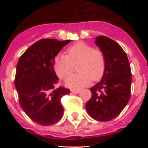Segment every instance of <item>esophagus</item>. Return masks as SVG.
<instances>
[{
    "mask_svg": "<svg viewBox=\"0 0 148 148\" xmlns=\"http://www.w3.org/2000/svg\"><path fill=\"white\" fill-rule=\"evenodd\" d=\"M80 92V91H79V90H71V92L72 93H75V94H77V93H78V92Z\"/></svg>",
    "mask_w": 148,
    "mask_h": 148,
    "instance_id": "esophagus-1",
    "label": "esophagus"
}]
</instances>
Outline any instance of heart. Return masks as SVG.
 Instances as JSON below:
<instances>
[{"label": "heart", "mask_w": 148, "mask_h": 148, "mask_svg": "<svg viewBox=\"0 0 148 148\" xmlns=\"http://www.w3.org/2000/svg\"><path fill=\"white\" fill-rule=\"evenodd\" d=\"M77 74L69 76L77 64ZM55 71L61 79H64L65 85L73 90L79 89L89 85L92 81L101 78L105 70V57L99 49H93L92 46L84 42H78L68 48L67 56L58 54L54 60Z\"/></svg>", "instance_id": "heart-1"}]
</instances>
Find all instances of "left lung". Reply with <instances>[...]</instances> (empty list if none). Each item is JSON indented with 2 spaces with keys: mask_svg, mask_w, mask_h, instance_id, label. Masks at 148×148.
I'll return each instance as SVG.
<instances>
[{
  "mask_svg": "<svg viewBox=\"0 0 148 148\" xmlns=\"http://www.w3.org/2000/svg\"><path fill=\"white\" fill-rule=\"evenodd\" d=\"M95 44L104 55L105 70L101 80L90 88L92 96L85 107L93 119L108 121L119 116L129 101L131 70L126 53L115 40L101 35Z\"/></svg>",
  "mask_w": 148,
  "mask_h": 148,
  "instance_id": "8db88e82",
  "label": "left lung"
}]
</instances>
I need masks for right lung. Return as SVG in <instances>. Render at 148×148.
Masks as SVG:
<instances>
[{
  "instance_id": "add662e5",
  "label": "right lung",
  "mask_w": 148,
  "mask_h": 148,
  "mask_svg": "<svg viewBox=\"0 0 148 148\" xmlns=\"http://www.w3.org/2000/svg\"><path fill=\"white\" fill-rule=\"evenodd\" d=\"M70 40L41 39L32 44L17 64L15 85L19 103L26 114L43 126L54 125L61 119L62 96L69 89H56L58 78L54 70V60Z\"/></svg>"
}]
</instances>
